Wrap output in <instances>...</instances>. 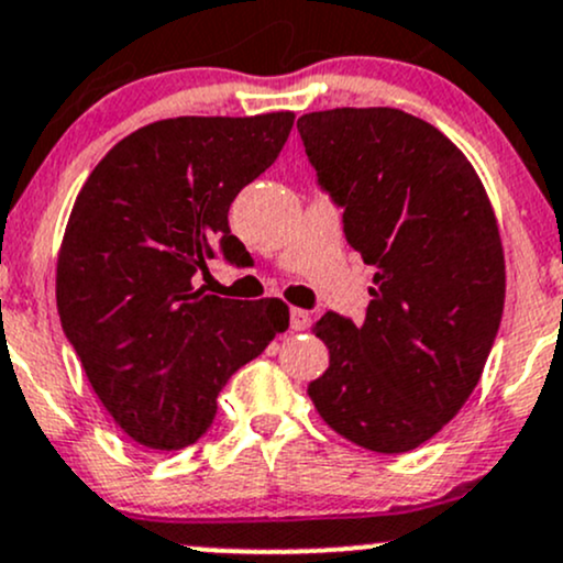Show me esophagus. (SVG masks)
Here are the masks:
<instances>
[{
  "label": "esophagus",
  "instance_id": "esophagus-1",
  "mask_svg": "<svg viewBox=\"0 0 563 563\" xmlns=\"http://www.w3.org/2000/svg\"><path fill=\"white\" fill-rule=\"evenodd\" d=\"M310 323H312L310 312L299 310V307H294V310H291V329L294 331H305V329H310Z\"/></svg>",
  "mask_w": 563,
  "mask_h": 563
}]
</instances>
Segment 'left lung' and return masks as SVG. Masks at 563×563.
Here are the masks:
<instances>
[{
	"instance_id": "1",
	"label": "left lung",
	"mask_w": 563,
	"mask_h": 563,
	"mask_svg": "<svg viewBox=\"0 0 563 563\" xmlns=\"http://www.w3.org/2000/svg\"><path fill=\"white\" fill-rule=\"evenodd\" d=\"M347 243L372 264L366 320L325 312L329 368L310 382L325 424L400 454L471 398L505 305V256L484 184L452 141L400 109H329L296 122Z\"/></svg>"
}]
</instances>
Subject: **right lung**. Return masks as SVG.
I'll return each instance as SVG.
<instances>
[{"label": "right lung", "instance_id": "right-lung-1", "mask_svg": "<svg viewBox=\"0 0 563 563\" xmlns=\"http://www.w3.org/2000/svg\"><path fill=\"white\" fill-rule=\"evenodd\" d=\"M291 128V111L152 122L77 195L55 277L60 325L98 400L141 446L195 443L230 376L288 329L280 299H221L197 283L211 258L245 256L227 213Z\"/></svg>", "mask_w": 563, "mask_h": 563}]
</instances>
